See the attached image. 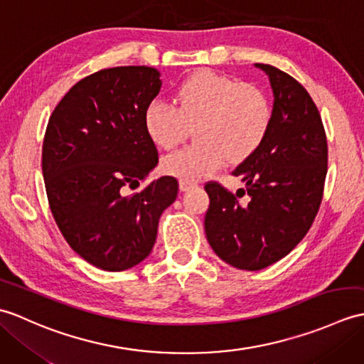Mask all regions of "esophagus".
Wrapping results in <instances>:
<instances>
[{
  "label": "esophagus",
  "instance_id": "34e87169",
  "mask_svg": "<svg viewBox=\"0 0 364 364\" xmlns=\"http://www.w3.org/2000/svg\"><path fill=\"white\" fill-rule=\"evenodd\" d=\"M194 186H196V183L180 180V191H181V192H186V191H189L191 188H194Z\"/></svg>",
  "mask_w": 364,
  "mask_h": 364
}]
</instances>
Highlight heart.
Returning <instances> with one entry per match:
<instances>
[{"label": "heart", "mask_w": 364, "mask_h": 364, "mask_svg": "<svg viewBox=\"0 0 364 364\" xmlns=\"http://www.w3.org/2000/svg\"><path fill=\"white\" fill-rule=\"evenodd\" d=\"M272 103L262 89L219 73L202 72L183 81L175 106L153 102L145 129L161 149H172L196 127V144L162 159V168L184 181L213 173L225 159L242 162L258 150L272 123Z\"/></svg>", "instance_id": "b5f03b06"}]
</instances>
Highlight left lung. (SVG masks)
<instances>
[{
	"label": "left lung",
	"instance_id": "obj_1",
	"mask_svg": "<svg viewBox=\"0 0 364 364\" xmlns=\"http://www.w3.org/2000/svg\"><path fill=\"white\" fill-rule=\"evenodd\" d=\"M257 67L269 76L274 114L258 150L231 172L245 189L233 194L218 181L205 184L208 242L242 270L274 264L305 237L322 202L328 161L326 129L310 94L277 67Z\"/></svg>",
	"mask_w": 364,
	"mask_h": 364
}]
</instances>
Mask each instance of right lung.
<instances>
[{
	"mask_svg": "<svg viewBox=\"0 0 364 364\" xmlns=\"http://www.w3.org/2000/svg\"><path fill=\"white\" fill-rule=\"evenodd\" d=\"M159 76L145 65L92 73L46 125L42 172L53 218L81 258L109 272L149 257L161 214L178 194L176 178L161 176L125 196L158 164L144 115L161 90Z\"/></svg>",
	"mask_w": 364,
	"mask_h": 364,
	"instance_id": "right-lung-1",
	"label": "right lung"
}]
</instances>
